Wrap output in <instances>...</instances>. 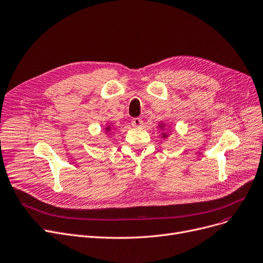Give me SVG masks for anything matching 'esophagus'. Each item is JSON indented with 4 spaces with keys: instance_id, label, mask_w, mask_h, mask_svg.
<instances>
[{
    "instance_id": "obj_1",
    "label": "esophagus",
    "mask_w": 263,
    "mask_h": 263,
    "mask_svg": "<svg viewBox=\"0 0 263 263\" xmlns=\"http://www.w3.org/2000/svg\"><path fill=\"white\" fill-rule=\"evenodd\" d=\"M131 123H132V127H134V128H141L144 122L140 118H134V119H132Z\"/></svg>"
}]
</instances>
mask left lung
<instances>
[{
	"instance_id": "left-lung-1",
	"label": "left lung",
	"mask_w": 263,
	"mask_h": 263,
	"mask_svg": "<svg viewBox=\"0 0 263 263\" xmlns=\"http://www.w3.org/2000/svg\"><path fill=\"white\" fill-rule=\"evenodd\" d=\"M158 125H159L160 131H161V133H160V136H161L163 140L166 141L168 139V136H170V130L167 129L168 124H166L164 122H159Z\"/></svg>"
}]
</instances>
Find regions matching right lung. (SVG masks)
<instances>
[{
    "label": "right lung",
    "mask_w": 263,
    "mask_h": 263,
    "mask_svg": "<svg viewBox=\"0 0 263 263\" xmlns=\"http://www.w3.org/2000/svg\"><path fill=\"white\" fill-rule=\"evenodd\" d=\"M112 129H114L112 122H107V123L105 124V127H104V132H105V134L111 136V135H112V131H111Z\"/></svg>",
    "instance_id": "add662e5"
}]
</instances>
